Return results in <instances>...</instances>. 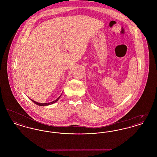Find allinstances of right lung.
Masks as SVG:
<instances>
[{
    "mask_svg": "<svg viewBox=\"0 0 157 157\" xmlns=\"http://www.w3.org/2000/svg\"><path fill=\"white\" fill-rule=\"evenodd\" d=\"M61 95H62V94H61V95H60L59 97L56 100L53 101L51 102H49V103H39V102H36V101H33V100H32V99H30V100H31L32 101H33L35 104L37 105H39V106H47V105L53 104L55 103L56 102H57V101L59 100V99L60 97H61Z\"/></svg>",
    "mask_w": 157,
    "mask_h": 157,
    "instance_id": "add662e5",
    "label": "right lung"
}]
</instances>
